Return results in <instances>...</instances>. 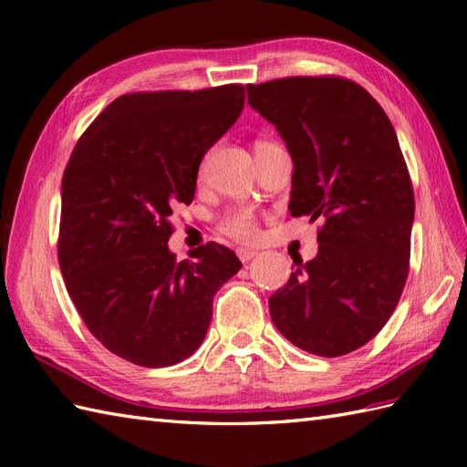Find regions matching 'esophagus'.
I'll return each instance as SVG.
<instances>
[{
    "label": "esophagus",
    "mask_w": 467,
    "mask_h": 467,
    "mask_svg": "<svg viewBox=\"0 0 467 467\" xmlns=\"http://www.w3.org/2000/svg\"><path fill=\"white\" fill-rule=\"evenodd\" d=\"M236 254H239V259H241L243 263H249V261H253L254 256H256V251H251V249H239V251H236Z\"/></svg>",
    "instance_id": "obj_1"
}]
</instances>
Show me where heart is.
<instances>
[{"label": "heart", "mask_w": 467, "mask_h": 467, "mask_svg": "<svg viewBox=\"0 0 467 467\" xmlns=\"http://www.w3.org/2000/svg\"><path fill=\"white\" fill-rule=\"evenodd\" d=\"M269 144L273 142L259 140L254 144V152L259 150V148H265ZM218 231L239 243H253L256 241V236H259V221H256V213L251 211V208H233V211H226L221 218H218Z\"/></svg>", "instance_id": "obj_1"}]
</instances>
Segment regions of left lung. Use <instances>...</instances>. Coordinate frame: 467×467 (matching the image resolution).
Masks as SVG:
<instances>
[{"instance_id":"obj_1","label":"left lung","mask_w":467,"mask_h":467,"mask_svg":"<svg viewBox=\"0 0 467 467\" xmlns=\"http://www.w3.org/2000/svg\"><path fill=\"white\" fill-rule=\"evenodd\" d=\"M246 92L291 152V214L321 221L319 253L293 259L271 319L306 353L347 355L383 329L410 275L415 198L398 134L375 98L341 76H289Z\"/></svg>"}]
</instances>
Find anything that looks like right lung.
Here are the masks:
<instances>
[{
    "instance_id": "add662e5",
    "label": "right lung",
    "mask_w": 467,
    "mask_h": 467,
    "mask_svg": "<svg viewBox=\"0 0 467 467\" xmlns=\"http://www.w3.org/2000/svg\"><path fill=\"white\" fill-rule=\"evenodd\" d=\"M244 88L132 92L80 136L62 178L57 261L69 299L108 351L140 367L191 357L214 293L241 271L218 243L168 251L176 204H191L202 156L234 124Z\"/></svg>"
}]
</instances>
